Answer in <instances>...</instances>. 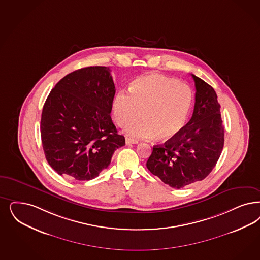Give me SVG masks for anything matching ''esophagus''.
Segmentation results:
<instances>
[{"instance_id":"obj_1","label":"esophagus","mask_w":260,"mask_h":260,"mask_svg":"<svg viewBox=\"0 0 260 260\" xmlns=\"http://www.w3.org/2000/svg\"><path fill=\"white\" fill-rule=\"evenodd\" d=\"M125 144L126 145H131V144H137L136 140L131 139V138H125Z\"/></svg>"}]
</instances>
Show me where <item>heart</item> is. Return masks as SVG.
<instances>
[{
	"mask_svg": "<svg viewBox=\"0 0 260 260\" xmlns=\"http://www.w3.org/2000/svg\"><path fill=\"white\" fill-rule=\"evenodd\" d=\"M129 93L118 91L112 100V116L117 125H129L125 135L136 139L167 141L174 138L186 124L194 106V96L188 86L158 74L135 78ZM142 112L140 113V111Z\"/></svg>",
	"mask_w": 260,
	"mask_h": 260,
	"instance_id": "heart-1",
	"label": "heart"
}]
</instances>
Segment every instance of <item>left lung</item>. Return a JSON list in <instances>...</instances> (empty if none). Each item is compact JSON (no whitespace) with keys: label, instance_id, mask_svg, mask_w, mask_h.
Returning <instances> with one entry per match:
<instances>
[{"label":"left lung","instance_id":"left-lung-1","mask_svg":"<svg viewBox=\"0 0 260 260\" xmlns=\"http://www.w3.org/2000/svg\"><path fill=\"white\" fill-rule=\"evenodd\" d=\"M195 106L190 121L178 135L152 148L147 168L173 188H182L206 179L224 147V125L215 90L192 75Z\"/></svg>","mask_w":260,"mask_h":260}]
</instances>
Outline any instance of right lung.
Returning <instances> with one entry per match:
<instances>
[{"instance_id": "1", "label": "right lung", "mask_w": 260, "mask_h": 260, "mask_svg": "<svg viewBox=\"0 0 260 260\" xmlns=\"http://www.w3.org/2000/svg\"><path fill=\"white\" fill-rule=\"evenodd\" d=\"M114 95L110 69L105 66L72 72L50 92L40 132L46 159L58 175L95 179L125 145L110 117Z\"/></svg>"}]
</instances>
